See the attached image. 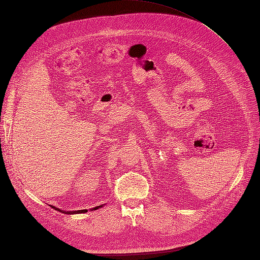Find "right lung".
<instances>
[{
  "instance_id": "1",
  "label": "right lung",
  "mask_w": 260,
  "mask_h": 260,
  "mask_svg": "<svg viewBox=\"0 0 260 260\" xmlns=\"http://www.w3.org/2000/svg\"><path fill=\"white\" fill-rule=\"evenodd\" d=\"M105 205V204H103V205H100V206H96V207H94V208H92L91 210H96V209H99V208H101V207H103ZM51 207L52 208H54L55 210H57V211H59V212H61V214H66V215H76V214H83V212H86L88 210L86 209H81V210H73V211H66V210H62V209H59V208H57V207H55V206H52L51 205Z\"/></svg>"
}]
</instances>
